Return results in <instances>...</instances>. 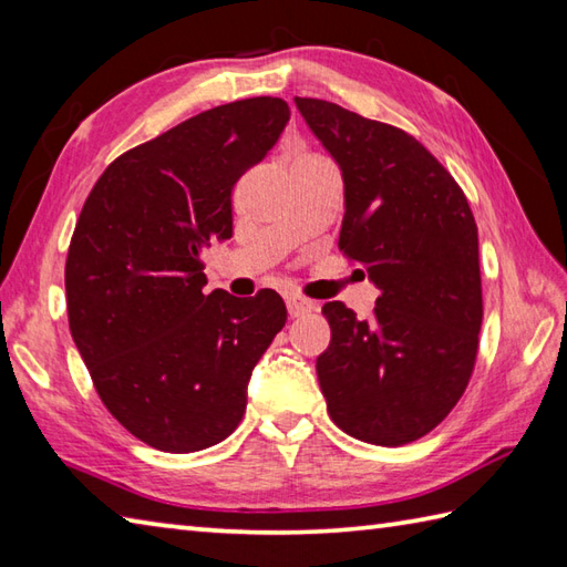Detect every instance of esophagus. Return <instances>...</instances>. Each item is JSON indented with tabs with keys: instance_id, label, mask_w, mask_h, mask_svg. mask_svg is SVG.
Returning <instances> with one entry per match:
<instances>
[{
	"instance_id": "esophagus-1",
	"label": "esophagus",
	"mask_w": 567,
	"mask_h": 567,
	"mask_svg": "<svg viewBox=\"0 0 567 567\" xmlns=\"http://www.w3.org/2000/svg\"><path fill=\"white\" fill-rule=\"evenodd\" d=\"M286 306H288V316H291V318L308 316V313H313V310H316L313 300H306V298H300V296H288L286 298Z\"/></svg>"
}]
</instances>
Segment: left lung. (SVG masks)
Returning <instances> with one entry per match:
<instances>
[{
  "mask_svg": "<svg viewBox=\"0 0 567 567\" xmlns=\"http://www.w3.org/2000/svg\"><path fill=\"white\" fill-rule=\"evenodd\" d=\"M340 164V251L379 288L372 318L322 306L318 381L338 429L396 447L431 433L465 394L480 348L477 225L465 193L419 138L334 102L296 97Z\"/></svg>",
  "mask_w": 567,
  "mask_h": 567,
  "instance_id": "8db88e82",
  "label": "left lung"
}]
</instances>
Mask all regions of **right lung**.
Masks as SVG:
<instances>
[{
    "label": "right lung",
    "instance_id": "add662e5",
    "mask_svg": "<svg viewBox=\"0 0 567 567\" xmlns=\"http://www.w3.org/2000/svg\"><path fill=\"white\" fill-rule=\"evenodd\" d=\"M291 120L249 97L117 156L65 259L68 326L107 411L138 441L195 453L233 433L254 364L286 326L281 296L205 293L203 249L233 237V190Z\"/></svg>",
    "mask_w": 567,
    "mask_h": 567
}]
</instances>
